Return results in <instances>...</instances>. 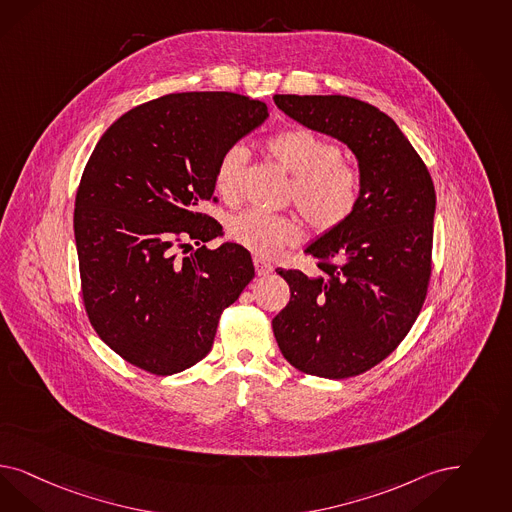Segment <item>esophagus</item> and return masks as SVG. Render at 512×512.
Masks as SVG:
<instances>
[{
    "label": "esophagus",
    "mask_w": 512,
    "mask_h": 512,
    "mask_svg": "<svg viewBox=\"0 0 512 512\" xmlns=\"http://www.w3.org/2000/svg\"><path fill=\"white\" fill-rule=\"evenodd\" d=\"M253 265H255L257 276H268V274L274 270V266L270 265L268 261H265L263 257H259V255L253 257Z\"/></svg>",
    "instance_id": "obj_1"
}]
</instances>
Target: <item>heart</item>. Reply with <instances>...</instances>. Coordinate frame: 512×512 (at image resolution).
Segmentation results:
<instances>
[{
    "label": "heart",
    "mask_w": 512,
    "mask_h": 512,
    "mask_svg": "<svg viewBox=\"0 0 512 512\" xmlns=\"http://www.w3.org/2000/svg\"><path fill=\"white\" fill-rule=\"evenodd\" d=\"M272 157L293 176V200L306 221L319 230L344 227L361 202V179L350 164L340 160V149L312 130L291 128L274 134L268 143ZM247 151L236 143L215 168V189L223 198H234L246 168ZM230 240L259 255L272 257L299 240V225L282 215L246 210L227 223Z\"/></svg>",
    "instance_id": "b5f03b06"
}]
</instances>
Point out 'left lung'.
I'll list each match as a JSON object with an SVG mask.
<instances>
[{
	"mask_svg": "<svg viewBox=\"0 0 512 512\" xmlns=\"http://www.w3.org/2000/svg\"><path fill=\"white\" fill-rule=\"evenodd\" d=\"M297 123L348 145L361 202L340 229L304 251L318 274L276 272L291 299L272 319L283 357L300 372L350 378L386 359L422 310L431 276L435 187L395 121L350 96L276 94Z\"/></svg>",
	"mask_w": 512,
	"mask_h": 512,
	"instance_id": "left-lung-1",
	"label": "left lung"
}]
</instances>
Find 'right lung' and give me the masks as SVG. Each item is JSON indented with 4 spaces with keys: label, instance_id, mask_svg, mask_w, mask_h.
Returning <instances> with one entry per match:
<instances>
[{
    "label": "right lung",
    "instance_id": "obj_1",
    "mask_svg": "<svg viewBox=\"0 0 512 512\" xmlns=\"http://www.w3.org/2000/svg\"><path fill=\"white\" fill-rule=\"evenodd\" d=\"M266 117L265 102L242 94L179 92L130 109L96 143L73 213L81 289L94 331L134 367L196 365L253 280L246 247L176 249L223 234L196 206L213 196L221 155Z\"/></svg>",
    "mask_w": 512,
    "mask_h": 512
}]
</instances>
